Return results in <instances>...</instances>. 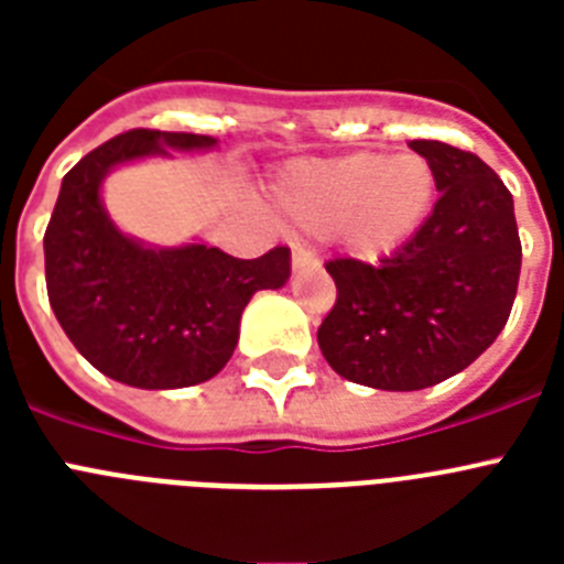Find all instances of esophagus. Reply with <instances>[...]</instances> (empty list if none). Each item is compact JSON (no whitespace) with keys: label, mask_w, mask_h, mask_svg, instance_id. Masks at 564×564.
Wrapping results in <instances>:
<instances>
[{"label":"esophagus","mask_w":564,"mask_h":564,"mask_svg":"<svg viewBox=\"0 0 564 564\" xmlns=\"http://www.w3.org/2000/svg\"><path fill=\"white\" fill-rule=\"evenodd\" d=\"M293 273H302V271H311V268H318V259L311 248L305 246H293Z\"/></svg>","instance_id":"obj_1"}]
</instances>
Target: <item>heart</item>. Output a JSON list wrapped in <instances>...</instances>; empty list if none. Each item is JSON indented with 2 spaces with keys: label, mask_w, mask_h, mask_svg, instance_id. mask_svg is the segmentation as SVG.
I'll return each mask as SVG.
<instances>
[{
  "label": "heart",
  "mask_w": 564,
  "mask_h": 564,
  "mask_svg": "<svg viewBox=\"0 0 564 564\" xmlns=\"http://www.w3.org/2000/svg\"><path fill=\"white\" fill-rule=\"evenodd\" d=\"M437 174L417 152H352L293 163L273 183V200L307 231L341 239L361 259L401 251L430 220Z\"/></svg>",
  "instance_id": "1"
}]
</instances>
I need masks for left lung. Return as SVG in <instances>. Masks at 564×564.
Masks as SVG:
<instances>
[{"instance_id":"left-lung-1","label":"left lung","mask_w":564,"mask_h":564,"mask_svg":"<svg viewBox=\"0 0 564 564\" xmlns=\"http://www.w3.org/2000/svg\"><path fill=\"white\" fill-rule=\"evenodd\" d=\"M410 149L435 169V212L381 265L327 262L338 299L318 327L338 376L387 392L435 387L482 356L506 327L522 262L506 183L449 143Z\"/></svg>"}]
</instances>
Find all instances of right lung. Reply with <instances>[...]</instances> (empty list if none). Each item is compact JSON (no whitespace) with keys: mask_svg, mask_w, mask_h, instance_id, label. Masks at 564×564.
I'll use <instances>...</instances> for the list:
<instances>
[{"mask_svg":"<svg viewBox=\"0 0 564 564\" xmlns=\"http://www.w3.org/2000/svg\"><path fill=\"white\" fill-rule=\"evenodd\" d=\"M217 149V138L132 129L84 154L64 174L44 231L50 307L98 372L138 390H183L234 356L239 318L257 291L291 279V251L228 257L192 239L152 246L121 231L104 206L107 174L152 158Z\"/></svg>","mask_w":564,"mask_h":564,"instance_id":"obj_1","label":"right lung"}]
</instances>
